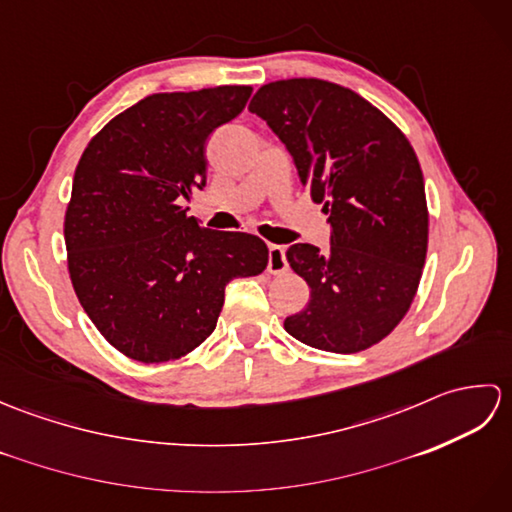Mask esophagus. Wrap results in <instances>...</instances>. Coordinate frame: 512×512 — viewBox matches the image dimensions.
Masks as SVG:
<instances>
[{"label": "esophagus", "mask_w": 512, "mask_h": 512, "mask_svg": "<svg viewBox=\"0 0 512 512\" xmlns=\"http://www.w3.org/2000/svg\"><path fill=\"white\" fill-rule=\"evenodd\" d=\"M288 270V259H286V248L270 244L268 246V273H286Z\"/></svg>", "instance_id": "1"}]
</instances>
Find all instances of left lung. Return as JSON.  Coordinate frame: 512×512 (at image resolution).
I'll list each match as a JSON object with an SVG mask.
<instances>
[{
	"mask_svg": "<svg viewBox=\"0 0 512 512\" xmlns=\"http://www.w3.org/2000/svg\"><path fill=\"white\" fill-rule=\"evenodd\" d=\"M248 110L286 145L332 226L325 253L312 244L288 248L310 301L284 328L317 350H367L407 314L427 257L429 211L416 151L372 103L330 81L262 85Z\"/></svg>",
	"mask_w": 512,
	"mask_h": 512,
	"instance_id": "obj_1",
	"label": "left lung"
}]
</instances>
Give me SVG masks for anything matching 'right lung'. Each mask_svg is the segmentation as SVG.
I'll use <instances>...</instances> for the list:
<instances>
[{
	"instance_id": "obj_1",
	"label": "right lung",
	"mask_w": 512,
	"mask_h": 512,
	"mask_svg": "<svg viewBox=\"0 0 512 512\" xmlns=\"http://www.w3.org/2000/svg\"><path fill=\"white\" fill-rule=\"evenodd\" d=\"M253 88L151 94L114 116L76 165L63 235L76 297L105 341L167 363L209 339L235 277L268 266L257 235L209 231L180 206L206 184L204 145Z\"/></svg>"
}]
</instances>
